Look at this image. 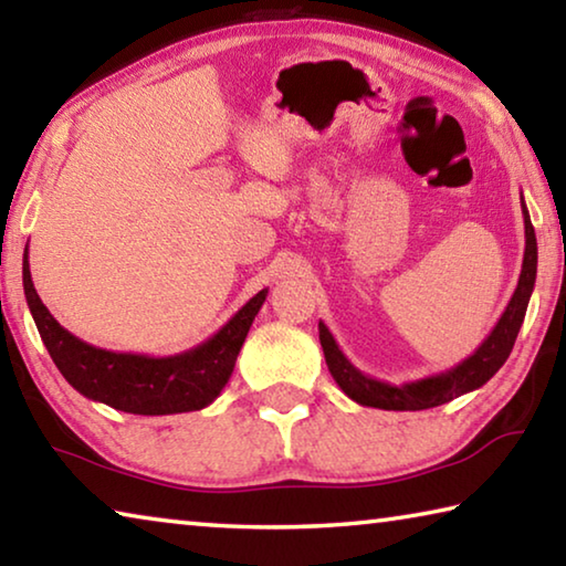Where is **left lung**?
<instances>
[{
	"mask_svg": "<svg viewBox=\"0 0 566 566\" xmlns=\"http://www.w3.org/2000/svg\"><path fill=\"white\" fill-rule=\"evenodd\" d=\"M522 214H524V260H522V274L516 282V290L512 294L510 304H506L500 322L494 324L482 344H479L474 354H469L464 361L457 367L439 371V375L407 381V385H389V381H379L375 377L364 375L354 364L344 357L339 344L334 342L327 324L319 322V342L324 349V359L332 371L334 381L349 399L357 401L361 407L375 409H389V411H419L429 407H439L452 401L454 397H462L467 391H474L486 385L502 364L510 357L514 347L516 334L524 322L526 304L534 292L536 280V237L530 212H526L524 197H522Z\"/></svg>",
	"mask_w": 566,
	"mask_h": 566,
	"instance_id": "left-lung-1",
	"label": "left lung"
}]
</instances>
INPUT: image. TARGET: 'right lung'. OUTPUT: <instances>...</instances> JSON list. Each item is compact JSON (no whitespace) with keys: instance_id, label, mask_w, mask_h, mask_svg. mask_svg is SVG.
<instances>
[{"instance_id":"right-lung-1","label":"right lung","mask_w":566,"mask_h":566,"mask_svg":"<svg viewBox=\"0 0 566 566\" xmlns=\"http://www.w3.org/2000/svg\"><path fill=\"white\" fill-rule=\"evenodd\" d=\"M22 282L36 329L62 377L92 401L145 417L179 415L212 405L232 377L237 354L270 292H256L222 329L195 349L171 357H149L92 347L66 332L36 294L27 252Z\"/></svg>"}]
</instances>
